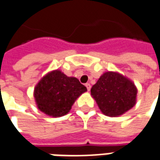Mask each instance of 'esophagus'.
<instances>
[{
	"label": "esophagus",
	"mask_w": 160,
	"mask_h": 160,
	"mask_svg": "<svg viewBox=\"0 0 160 160\" xmlns=\"http://www.w3.org/2000/svg\"><path fill=\"white\" fill-rule=\"evenodd\" d=\"M86 87H87V90L90 91V89H91V85H90V84H89V83H87V84H86Z\"/></svg>",
	"instance_id": "esophagus-1"
}]
</instances>
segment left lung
Returning <instances> with one entry per match:
<instances>
[{"label": "left lung", "instance_id": "obj_1", "mask_svg": "<svg viewBox=\"0 0 160 160\" xmlns=\"http://www.w3.org/2000/svg\"><path fill=\"white\" fill-rule=\"evenodd\" d=\"M91 94L105 116H121L136 103L137 88L134 84L120 73L106 72L92 86Z\"/></svg>", "mask_w": 160, "mask_h": 160}]
</instances>
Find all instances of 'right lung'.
Here are the masks:
<instances>
[{
	"label": "right lung",
	"mask_w": 160,
	"mask_h": 160,
	"mask_svg": "<svg viewBox=\"0 0 160 160\" xmlns=\"http://www.w3.org/2000/svg\"><path fill=\"white\" fill-rule=\"evenodd\" d=\"M87 91L77 78L68 77L62 71L54 70L38 83L34 98L40 111L53 118H59L68 114L77 98Z\"/></svg>",
	"instance_id": "right-lung-1"
}]
</instances>
